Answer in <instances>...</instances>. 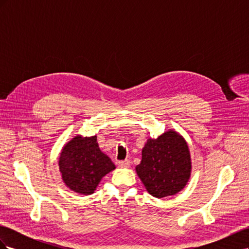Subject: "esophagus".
<instances>
[{"instance_id":"esophagus-1","label":"esophagus","mask_w":249,"mask_h":249,"mask_svg":"<svg viewBox=\"0 0 249 249\" xmlns=\"http://www.w3.org/2000/svg\"><path fill=\"white\" fill-rule=\"evenodd\" d=\"M131 161L130 160H124V161H118V166L122 168H127L130 167Z\"/></svg>"}]
</instances>
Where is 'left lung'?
<instances>
[{
  "instance_id": "obj_1",
  "label": "left lung",
  "mask_w": 249,
  "mask_h": 249,
  "mask_svg": "<svg viewBox=\"0 0 249 249\" xmlns=\"http://www.w3.org/2000/svg\"><path fill=\"white\" fill-rule=\"evenodd\" d=\"M136 171L153 196L161 198L178 193L186 186L191 172L186 141L173 131L164 133L157 139H148Z\"/></svg>"
}]
</instances>
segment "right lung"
I'll return each mask as SVG.
<instances>
[{
    "label": "right lung",
    "mask_w": 249,
    "mask_h": 249,
    "mask_svg": "<svg viewBox=\"0 0 249 249\" xmlns=\"http://www.w3.org/2000/svg\"><path fill=\"white\" fill-rule=\"evenodd\" d=\"M59 168L67 187L74 192L92 194L100 180L115 169L110 158L101 152L96 136H77L63 147Z\"/></svg>",
    "instance_id": "1"
}]
</instances>
